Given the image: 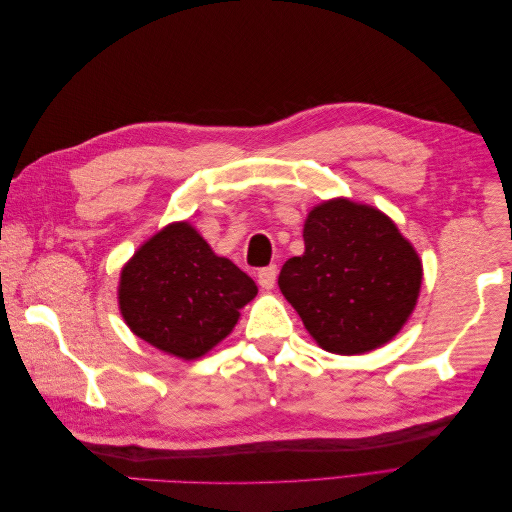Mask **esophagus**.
Masks as SVG:
<instances>
[{"label":"esophagus","mask_w":512,"mask_h":512,"mask_svg":"<svg viewBox=\"0 0 512 512\" xmlns=\"http://www.w3.org/2000/svg\"><path fill=\"white\" fill-rule=\"evenodd\" d=\"M275 280H277V267L275 265L258 271V284H260V288L271 290L275 286Z\"/></svg>","instance_id":"obj_1"}]
</instances>
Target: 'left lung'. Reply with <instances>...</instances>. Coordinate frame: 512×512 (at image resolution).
Wrapping results in <instances>:
<instances>
[{
  "instance_id": "1",
  "label": "left lung",
  "mask_w": 512,
  "mask_h": 512,
  "mask_svg": "<svg viewBox=\"0 0 512 512\" xmlns=\"http://www.w3.org/2000/svg\"><path fill=\"white\" fill-rule=\"evenodd\" d=\"M305 252L288 258L280 290L318 346L363 354L393 339L418 299L423 265L393 220L348 198L309 211Z\"/></svg>"
}]
</instances>
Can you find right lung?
Returning <instances> with one entry per match:
<instances>
[{"label":"right lung","mask_w":512,"mask_h":512,"mask_svg":"<svg viewBox=\"0 0 512 512\" xmlns=\"http://www.w3.org/2000/svg\"><path fill=\"white\" fill-rule=\"evenodd\" d=\"M235 262L213 254L188 222L145 241L121 271L119 309L134 335L158 350L194 361L218 346L256 297Z\"/></svg>","instance_id":"add662e5"}]
</instances>
